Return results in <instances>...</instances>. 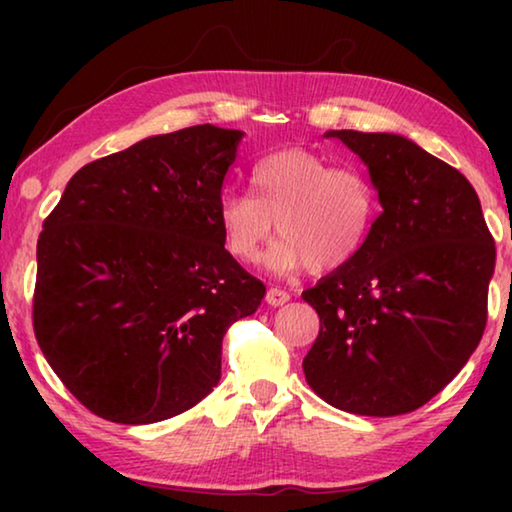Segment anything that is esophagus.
Here are the masks:
<instances>
[{"instance_id":"1","label":"esophagus","mask_w":512,"mask_h":512,"mask_svg":"<svg viewBox=\"0 0 512 512\" xmlns=\"http://www.w3.org/2000/svg\"><path fill=\"white\" fill-rule=\"evenodd\" d=\"M266 302L271 307H282V305H287V302H289V293L282 291L280 287H271L266 291Z\"/></svg>"}]
</instances>
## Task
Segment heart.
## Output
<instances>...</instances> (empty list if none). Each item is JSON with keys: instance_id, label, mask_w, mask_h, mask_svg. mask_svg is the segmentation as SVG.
I'll return each instance as SVG.
<instances>
[{"instance_id": "b5f03b06", "label": "heart", "mask_w": 512, "mask_h": 512, "mask_svg": "<svg viewBox=\"0 0 512 512\" xmlns=\"http://www.w3.org/2000/svg\"><path fill=\"white\" fill-rule=\"evenodd\" d=\"M253 194L225 192L216 210L223 244L239 262H255L273 230L266 266L277 273L339 271L375 228L379 198L359 167H334L307 149L275 151L250 173Z\"/></svg>"}]
</instances>
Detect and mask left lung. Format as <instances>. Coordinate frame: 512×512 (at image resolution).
Here are the masks:
<instances>
[{
  "label": "left lung",
  "mask_w": 512,
  "mask_h": 512,
  "mask_svg": "<svg viewBox=\"0 0 512 512\" xmlns=\"http://www.w3.org/2000/svg\"><path fill=\"white\" fill-rule=\"evenodd\" d=\"M325 137L366 164L381 214L348 266L302 291L320 318L302 370L336 409L409 413L443 391L481 341L495 239L470 180L409 137Z\"/></svg>",
  "instance_id": "8db88e82"
}]
</instances>
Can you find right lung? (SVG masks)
Wrapping results in <instances>:
<instances>
[{
  "instance_id": "1",
  "label": "right lung",
  "mask_w": 512,
  "mask_h": 512,
  "mask_svg": "<svg viewBox=\"0 0 512 512\" xmlns=\"http://www.w3.org/2000/svg\"><path fill=\"white\" fill-rule=\"evenodd\" d=\"M241 140L212 124L144 137L76 171L42 223L36 339L99 418L192 409L219 384L228 327L262 305L216 219Z\"/></svg>"
}]
</instances>
